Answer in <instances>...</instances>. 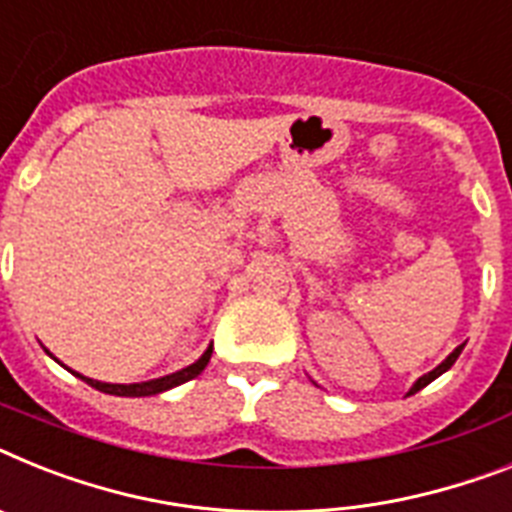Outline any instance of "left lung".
<instances>
[{
	"instance_id": "obj_1",
	"label": "left lung",
	"mask_w": 512,
	"mask_h": 512,
	"mask_svg": "<svg viewBox=\"0 0 512 512\" xmlns=\"http://www.w3.org/2000/svg\"><path fill=\"white\" fill-rule=\"evenodd\" d=\"M461 351H463V343H461V346H458V349L453 351V354L448 356V359H445V362L440 364V367H435V369H432V372H427V375H424V377H419V380H416L414 388L409 390V395H414L416 390H422L424 385H429V382H432V380H437V377H440L442 372H448V369L453 367V364H455V359H458V356H461Z\"/></svg>"
}]
</instances>
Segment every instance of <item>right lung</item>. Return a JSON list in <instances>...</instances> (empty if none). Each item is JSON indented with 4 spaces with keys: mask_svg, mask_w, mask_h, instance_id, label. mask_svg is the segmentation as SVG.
<instances>
[{
    "mask_svg": "<svg viewBox=\"0 0 512 512\" xmlns=\"http://www.w3.org/2000/svg\"><path fill=\"white\" fill-rule=\"evenodd\" d=\"M210 354H213V346H210V349L205 351V354L200 356V359H197L195 364H190V367L179 369V372H174V375L158 377V380L135 382V385H109V382L90 380V377H83V375H77V377L88 382L90 388H96V390H101V393H109V395H124V398H140V395H158V393H163V390L176 388V385H182V382H187V380H192V377L200 375V372H203V369L208 367Z\"/></svg>",
    "mask_w": 512,
    "mask_h": 512,
    "instance_id": "1",
    "label": "right lung"
}]
</instances>
